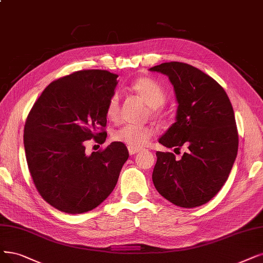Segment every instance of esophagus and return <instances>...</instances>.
<instances>
[{
	"label": "esophagus",
	"mask_w": 263,
	"mask_h": 263,
	"mask_svg": "<svg viewBox=\"0 0 263 263\" xmlns=\"http://www.w3.org/2000/svg\"><path fill=\"white\" fill-rule=\"evenodd\" d=\"M139 151H141V149H140V148H136V146H128V152H129V154H130V155L136 154V153H138Z\"/></svg>",
	"instance_id": "1"
}]
</instances>
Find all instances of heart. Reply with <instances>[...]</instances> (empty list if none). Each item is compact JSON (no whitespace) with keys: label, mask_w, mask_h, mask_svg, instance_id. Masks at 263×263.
<instances>
[{"label":"heart","mask_w":263,"mask_h":263,"mask_svg":"<svg viewBox=\"0 0 263 263\" xmlns=\"http://www.w3.org/2000/svg\"><path fill=\"white\" fill-rule=\"evenodd\" d=\"M133 89L138 93L140 98L152 107V114L157 117L159 111L157 107L162 106L166 100V93L163 87L156 81L150 78H142L133 84ZM120 114V95L114 92L109 98L106 107V115L110 121H117ZM153 136V128L150 126H138V125H124L115 130L112 138L115 141L123 142L129 146H142L148 142Z\"/></svg>","instance_id":"b5f03b06"}]
</instances>
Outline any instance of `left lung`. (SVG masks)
Wrapping results in <instances>:
<instances>
[{"mask_svg": "<svg viewBox=\"0 0 263 263\" xmlns=\"http://www.w3.org/2000/svg\"><path fill=\"white\" fill-rule=\"evenodd\" d=\"M150 71L168 77L178 102L176 123L159 142L187 149L180 160L172 152H156L154 186L177 206H201L223 186L236 159L238 134L232 104L220 84L193 66L171 61Z\"/></svg>", "mask_w": 263, "mask_h": 263, "instance_id": "1", "label": "left lung"}]
</instances>
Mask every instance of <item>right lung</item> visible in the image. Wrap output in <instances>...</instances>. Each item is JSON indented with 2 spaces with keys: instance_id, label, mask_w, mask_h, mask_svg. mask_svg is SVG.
Listing matches in <instances>:
<instances>
[{
  "instance_id": "right-lung-1",
  "label": "right lung",
  "mask_w": 263,
  "mask_h": 263,
  "mask_svg": "<svg viewBox=\"0 0 263 263\" xmlns=\"http://www.w3.org/2000/svg\"><path fill=\"white\" fill-rule=\"evenodd\" d=\"M118 77L107 70L73 72L51 82L28 114L24 144L29 172L37 192L58 211L89 212L117 185L129 156L126 145L114 141L87 155L85 141H106V107Z\"/></svg>"
}]
</instances>
